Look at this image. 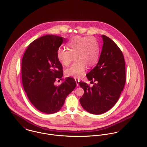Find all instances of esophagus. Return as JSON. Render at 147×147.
Instances as JSON below:
<instances>
[{"instance_id": "esophagus-1", "label": "esophagus", "mask_w": 147, "mask_h": 147, "mask_svg": "<svg viewBox=\"0 0 147 147\" xmlns=\"http://www.w3.org/2000/svg\"><path fill=\"white\" fill-rule=\"evenodd\" d=\"M75 81L77 83V86H79V82H80V80L79 79H75Z\"/></svg>"}]
</instances>
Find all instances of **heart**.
<instances>
[{
    "label": "heart",
    "instance_id": "heart-1",
    "mask_svg": "<svg viewBox=\"0 0 147 147\" xmlns=\"http://www.w3.org/2000/svg\"><path fill=\"white\" fill-rule=\"evenodd\" d=\"M67 47L68 49L59 48L57 57L64 66L69 65L76 58L74 63L66 70L67 77L80 78L84 74L86 66H92L98 61L99 45L93 36H73L67 43Z\"/></svg>",
    "mask_w": 147,
    "mask_h": 147
}]
</instances>
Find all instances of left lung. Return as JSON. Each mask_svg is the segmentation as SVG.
Wrapping results in <instances>:
<instances>
[{
  "label": "left lung",
  "mask_w": 147,
  "mask_h": 147,
  "mask_svg": "<svg viewBox=\"0 0 147 147\" xmlns=\"http://www.w3.org/2000/svg\"><path fill=\"white\" fill-rule=\"evenodd\" d=\"M103 46L98 64L86 74L91 84L80 82L84 92L80 101L88 112L102 114L117 102L126 82L124 56L120 49L106 35H102Z\"/></svg>",
  "instance_id": "left-lung-1"
}]
</instances>
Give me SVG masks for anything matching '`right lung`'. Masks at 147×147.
<instances>
[{
	"mask_svg": "<svg viewBox=\"0 0 147 147\" xmlns=\"http://www.w3.org/2000/svg\"><path fill=\"white\" fill-rule=\"evenodd\" d=\"M63 39L54 35L40 37L29 45L22 60L24 90L35 108L46 114L61 109L66 98L77 85L71 77L66 78L59 86L55 85L56 80H61L63 76V66L57 57V51Z\"/></svg>",
	"mask_w": 147,
	"mask_h": 147,
	"instance_id": "add662e5",
	"label": "right lung"
}]
</instances>
